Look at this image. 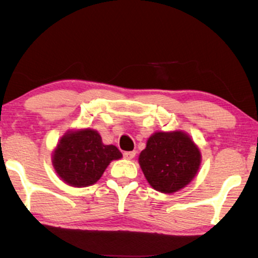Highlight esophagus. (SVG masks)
<instances>
[{
	"mask_svg": "<svg viewBox=\"0 0 258 258\" xmlns=\"http://www.w3.org/2000/svg\"><path fill=\"white\" fill-rule=\"evenodd\" d=\"M136 156V152H125L123 153V158L127 160H131Z\"/></svg>",
	"mask_w": 258,
	"mask_h": 258,
	"instance_id": "1",
	"label": "esophagus"
}]
</instances>
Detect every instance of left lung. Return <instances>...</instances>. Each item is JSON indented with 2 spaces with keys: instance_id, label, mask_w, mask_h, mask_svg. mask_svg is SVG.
<instances>
[{
  "instance_id": "8db88e82",
  "label": "left lung",
  "mask_w": 258,
  "mask_h": 258,
  "mask_svg": "<svg viewBox=\"0 0 258 258\" xmlns=\"http://www.w3.org/2000/svg\"><path fill=\"white\" fill-rule=\"evenodd\" d=\"M138 161L149 184L155 190L171 194L191 182L200 167L201 154L184 132H155Z\"/></svg>"
}]
</instances>
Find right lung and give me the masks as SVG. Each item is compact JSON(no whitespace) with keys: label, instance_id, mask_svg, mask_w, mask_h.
I'll return each mask as SVG.
<instances>
[{"label":"right lung","instance_id":"right-lung-1","mask_svg":"<svg viewBox=\"0 0 258 258\" xmlns=\"http://www.w3.org/2000/svg\"><path fill=\"white\" fill-rule=\"evenodd\" d=\"M120 158L116 147L105 146L98 132L85 128L65 133L53 152L52 164L67 184L82 188L94 184L112 160Z\"/></svg>","mask_w":258,"mask_h":258}]
</instances>
